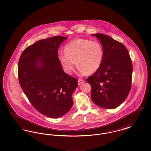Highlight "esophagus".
Listing matches in <instances>:
<instances>
[{
    "mask_svg": "<svg viewBox=\"0 0 151 151\" xmlns=\"http://www.w3.org/2000/svg\"><path fill=\"white\" fill-rule=\"evenodd\" d=\"M84 82V81L83 80H81V79H79V80H78V84H79V85L83 83Z\"/></svg>",
    "mask_w": 151,
    "mask_h": 151,
    "instance_id": "1",
    "label": "esophagus"
}]
</instances>
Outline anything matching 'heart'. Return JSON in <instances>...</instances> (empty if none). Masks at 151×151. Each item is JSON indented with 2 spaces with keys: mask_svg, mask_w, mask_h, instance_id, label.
<instances>
[{
  "mask_svg": "<svg viewBox=\"0 0 151 151\" xmlns=\"http://www.w3.org/2000/svg\"><path fill=\"white\" fill-rule=\"evenodd\" d=\"M65 52L58 54V60L64 71L71 74L76 65L81 75L96 72L102 65L104 51L102 45L96 41L78 38L67 43Z\"/></svg>",
  "mask_w": 151,
  "mask_h": 151,
  "instance_id": "1",
  "label": "heart"
}]
</instances>
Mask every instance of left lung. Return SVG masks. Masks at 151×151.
<instances>
[{"instance_id":"1","label":"left lung","mask_w":151,"mask_h":151,"mask_svg":"<svg viewBox=\"0 0 151 151\" xmlns=\"http://www.w3.org/2000/svg\"><path fill=\"white\" fill-rule=\"evenodd\" d=\"M104 51L100 68L87 78L91 86V99L105 109L119 106L128 96L131 87L132 65L127 48L110 36L93 34Z\"/></svg>"}]
</instances>
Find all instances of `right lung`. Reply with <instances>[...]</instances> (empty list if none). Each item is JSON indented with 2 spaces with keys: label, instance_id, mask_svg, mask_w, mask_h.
Returning <instances> with one entry per match:
<instances>
[{
  "label": "right lung",
  "instance_id": "right-lung-1",
  "mask_svg": "<svg viewBox=\"0 0 151 151\" xmlns=\"http://www.w3.org/2000/svg\"><path fill=\"white\" fill-rule=\"evenodd\" d=\"M67 37L55 36L27 47L19 59L20 85L36 110L50 118L68 113L73 104L72 95L77 79L65 73L58 58V49Z\"/></svg>",
  "mask_w": 151,
  "mask_h": 151
}]
</instances>
